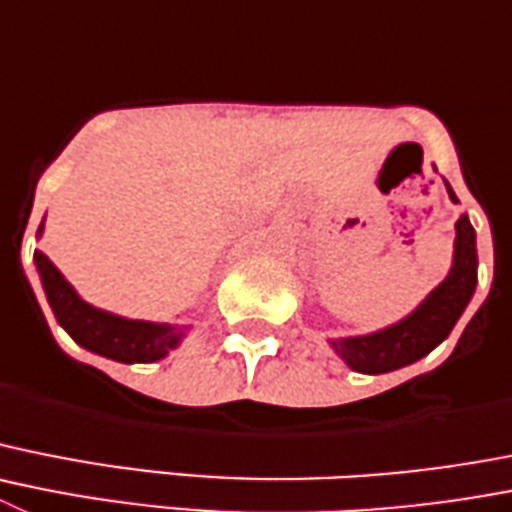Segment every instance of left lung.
<instances>
[{"instance_id":"left-lung-1","label":"left lung","mask_w":512,"mask_h":512,"mask_svg":"<svg viewBox=\"0 0 512 512\" xmlns=\"http://www.w3.org/2000/svg\"><path fill=\"white\" fill-rule=\"evenodd\" d=\"M449 200L459 203L444 180ZM477 287V238L470 215L462 213L454 223V251L447 276L431 289L419 307L403 320L368 335L330 337V348L355 373L381 375L416 363L442 345L470 304Z\"/></svg>"}]
</instances>
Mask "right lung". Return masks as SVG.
Wrapping results in <instances>:
<instances>
[{"label": "right lung", "instance_id": "add662e5", "mask_svg": "<svg viewBox=\"0 0 512 512\" xmlns=\"http://www.w3.org/2000/svg\"><path fill=\"white\" fill-rule=\"evenodd\" d=\"M45 231V218L37 228V238ZM35 269L40 274L42 289L48 297L58 325L88 353L116 363H157L167 358L170 350L180 348L192 325H170V322L129 320L121 314L106 312L88 304L75 287L60 274L58 266L42 251H35Z\"/></svg>", "mask_w": 512, "mask_h": 512}]
</instances>
